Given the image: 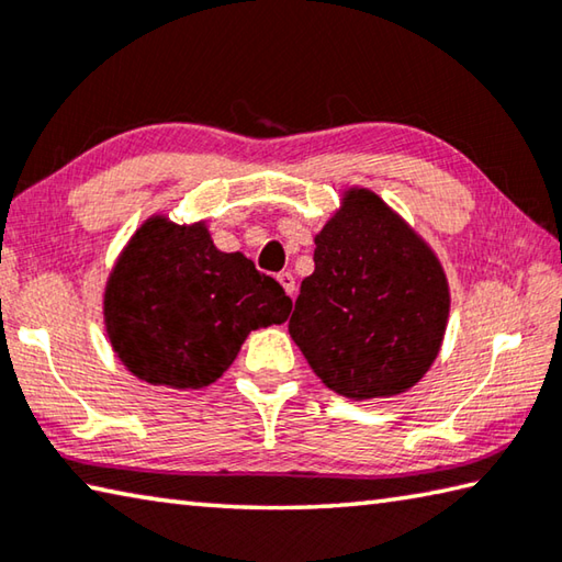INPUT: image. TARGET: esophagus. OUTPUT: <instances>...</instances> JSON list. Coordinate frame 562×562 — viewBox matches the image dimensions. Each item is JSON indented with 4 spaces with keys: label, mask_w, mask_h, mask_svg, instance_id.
I'll return each instance as SVG.
<instances>
[{
    "label": "esophagus",
    "mask_w": 562,
    "mask_h": 562,
    "mask_svg": "<svg viewBox=\"0 0 562 562\" xmlns=\"http://www.w3.org/2000/svg\"><path fill=\"white\" fill-rule=\"evenodd\" d=\"M278 282L284 288V292L290 294V297H294V292H297V284H294V274L292 272H280L278 274Z\"/></svg>",
    "instance_id": "34e87169"
}]
</instances>
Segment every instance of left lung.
<instances>
[{
    "mask_svg": "<svg viewBox=\"0 0 562 562\" xmlns=\"http://www.w3.org/2000/svg\"><path fill=\"white\" fill-rule=\"evenodd\" d=\"M314 243L290 316L294 344L334 393H405L440 353L450 316L437 255L369 189L346 191Z\"/></svg>",
    "mask_w": 562,
    "mask_h": 562,
    "instance_id": "left-lung-1",
    "label": "left lung"
}]
</instances>
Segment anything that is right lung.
<instances>
[{
  "label": "right lung",
  "mask_w": 562,
  "mask_h": 562,
  "mask_svg": "<svg viewBox=\"0 0 562 562\" xmlns=\"http://www.w3.org/2000/svg\"><path fill=\"white\" fill-rule=\"evenodd\" d=\"M292 300L243 252H221L206 223L151 216L112 268L103 316L132 375L177 391L221 379L252 329L282 324Z\"/></svg>",
  "instance_id": "1"
}]
</instances>
